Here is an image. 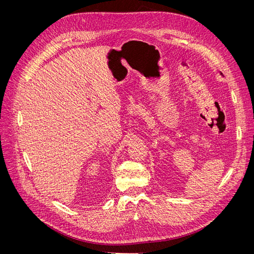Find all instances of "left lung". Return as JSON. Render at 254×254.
<instances>
[{
  "label": "left lung",
  "instance_id": "obj_1",
  "mask_svg": "<svg viewBox=\"0 0 254 254\" xmlns=\"http://www.w3.org/2000/svg\"><path fill=\"white\" fill-rule=\"evenodd\" d=\"M221 75H222V73H221Z\"/></svg>",
  "mask_w": 254,
  "mask_h": 254
}]
</instances>
